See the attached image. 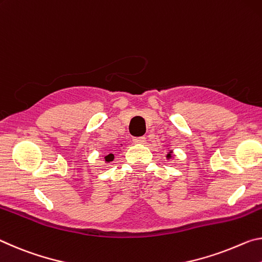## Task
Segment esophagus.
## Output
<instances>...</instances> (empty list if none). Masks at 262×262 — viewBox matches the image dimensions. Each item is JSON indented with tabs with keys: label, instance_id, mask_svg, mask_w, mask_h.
<instances>
[{
	"label": "esophagus",
	"instance_id": "1",
	"mask_svg": "<svg viewBox=\"0 0 262 262\" xmlns=\"http://www.w3.org/2000/svg\"><path fill=\"white\" fill-rule=\"evenodd\" d=\"M145 141H146V138H145V137H139V138L134 139L135 144H145Z\"/></svg>",
	"mask_w": 262,
	"mask_h": 262
}]
</instances>
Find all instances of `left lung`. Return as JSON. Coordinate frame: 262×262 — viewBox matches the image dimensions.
Listing matches in <instances>:
<instances>
[{
  "label": "left lung",
  "instance_id": "left-lung-1",
  "mask_svg": "<svg viewBox=\"0 0 262 262\" xmlns=\"http://www.w3.org/2000/svg\"><path fill=\"white\" fill-rule=\"evenodd\" d=\"M171 152H169L168 154H167V158H168V159H169V158H171V154H170Z\"/></svg>",
  "mask_w": 262,
  "mask_h": 262
}]
</instances>
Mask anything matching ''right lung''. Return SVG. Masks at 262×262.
Here are the masks:
<instances>
[{"label": "right lung", "instance_id": "obj_1", "mask_svg": "<svg viewBox=\"0 0 262 262\" xmlns=\"http://www.w3.org/2000/svg\"><path fill=\"white\" fill-rule=\"evenodd\" d=\"M104 159H105V162H110V161H113V160H114V154H113V153H109L108 156H105V157H104Z\"/></svg>", "mask_w": 262, "mask_h": 262}]
</instances>
